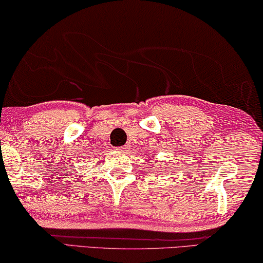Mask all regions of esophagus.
Returning a JSON list of instances; mask_svg holds the SVG:
<instances>
[{
    "label": "esophagus",
    "instance_id": "34e87169",
    "mask_svg": "<svg viewBox=\"0 0 263 263\" xmlns=\"http://www.w3.org/2000/svg\"><path fill=\"white\" fill-rule=\"evenodd\" d=\"M119 150H120V152H126L127 148H126V147H121V148H120Z\"/></svg>",
    "mask_w": 263,
    "mask_h": 263
}]
</instances>
